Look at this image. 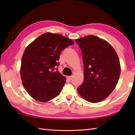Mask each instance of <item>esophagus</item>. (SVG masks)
I'll return each mask as SVG.
<instances>
[{
    "label": "esophagus",
    "mask_w": 135,
    "mask_h": 135,
    "mask_svg": "<svg viewBox=\"0 0 135 135\" xmlns=\"http://www.w3.org/2000/svg\"><path fill=\"white\" fill-rule=\"evenodd\" d=\"M68 79L70 80V81H71V80L73 79V76H68Z\"/></svg>",
    "instance_id": "34e87169"
}]
</instances>
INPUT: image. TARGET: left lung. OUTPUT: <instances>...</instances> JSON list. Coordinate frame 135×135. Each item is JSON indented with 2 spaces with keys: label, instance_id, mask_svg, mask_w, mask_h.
Listing matches in <instances>:
<instances>
[{
  "label": "left lung",
  "instance_id": "1",
  "mask_svg": "<svg viewBox=\"0 0 135 135\" xmlns=\"http://www.w3.org/2000/svg\"><path fill=\"white\" fill-rule=\"evenodd\" d=\"M75 42L82 51L84 65V81L77 90L88 102H101L118 83L121 73L118 56L111 45L97 36L89 35Z\"/></svg>",
  "mask_w": 135,
  "mask_h": 135
}]
</instances>
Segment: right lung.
Listing matches in <instances>:
<instances>
[{
	"mask_svg": "<svg viewBox=\"0 0 135 135\" xmlns=\"http://www.w3.org/2000/svg\"><path fill=\"white\" fill-rule=\"evenodd\" d=\"M74 44L67 37L47 32L25 49L21 60V78L25 90L34 99L46 102L59 95L66 82L57 68L60 54Z\"/></svg>",
	"mask_w": 135,
	"mask_h": 135,
	"instance_id": "add662e5",
	"label": "right lung"
}]
</instances>
